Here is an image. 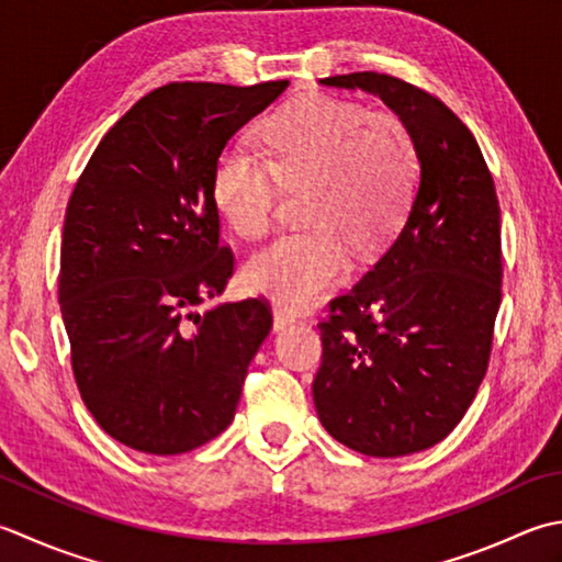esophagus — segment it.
<instances>
[{"instance_id": "34e87169", "label": "esophagus", "mask_w": 562, "mask_h": 562, "mask_svg": "<svg viewBox=\"0 0 562 562\" xmlns=\"http://www.w3.org/2000/svg\"><path fill=\"white\" fill-rule=\"evenodd\" d=\"M296 314L292 310H288V306H274L272 310V331L280 334L284 331V328L294 324Z\"/></svg>"}]
</instances>
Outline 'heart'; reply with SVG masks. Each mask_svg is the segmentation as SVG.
I'll return each instance as SVG.
<instances>
[{"label":"heart","mask_w":562,"mask_h":562,"mask_svg":"<svg viewBox=\"0 0 562 562\" xmlns=\"http://www.w3.org/2000/svg\"><path fill=\"white\" fill-rule=\"evenodd\" d=\"M270 160L228 146L214 168L218 214L240 238L270 234L284 192H306L304 224L246 266L252 292L292 306L316 302L348 270L346 244L380 250L397 231L416 178L412 136L394 116L336 97H312L266 126Z\"/></svg>","instance_id":"1"}]
</instances>
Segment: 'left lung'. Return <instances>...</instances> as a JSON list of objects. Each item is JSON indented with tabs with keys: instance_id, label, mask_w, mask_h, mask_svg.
Here are the masks:
<instances>
[{
	"instance_id": "1",
	"label": "left lung",
	"mask_w": 562,
	"mask_h": 562,
	"mask_svg": "<svg viewBox=\"0 0 562 562\" xmlns=\"http://www.w3.org/2000/svg\"><path fill=\"white\" fill-rule=\"evenodd\" d=\"M322 85L380 97L400 116L419 178L402 226L318 324V422L372 458L436 446L463 419L487 372L502 302V222L475 136L441 99L380 72Z\"/></svg>"
}]
</instances>
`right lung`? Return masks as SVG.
<instances>
[{
  "label": "right lung",
  "instance_id": "right-lung-1",
  "mask_svg": "<svg viewBox=\"0 0 562 562\" xmlns=\"http://www.w3.org/2000/svg\"><path fill=\"white\" fill-rule=\"evenodd\" d=\"M288 85H165L99 140L72 190L58 302L75 382L94 422L140 453L178 456L222 434L270 334L260 300L184 312L234 274L218 246L216 160Z\"/></svg>",
  "mask_w": 562,
  "mask_h": 562
}]
</instances>
